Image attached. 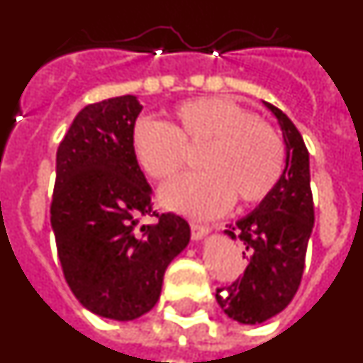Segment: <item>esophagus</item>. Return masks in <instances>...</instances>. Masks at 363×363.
<instances>
[{
    "label": "esophagus",
    "instance_id": "esophagus-1",
    "mask_svg": "<svg viewBox=\"0 0 363 363\" xmlns=\"http://www.w3.org/2000/svg\"><path fill=\"white\" fill-rule=\"evenodd\" d=\"M209 233H211V227L200 225V223H191L192 240H201L203 236H207Z\"/></svg>",
    "mask_w": 363,
    "mask_h": 363
}]
</instances>
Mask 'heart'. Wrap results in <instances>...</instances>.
<instances>
[{"label": "heart", "mask_w": 363, "mask_h": 363, "mask_svg": "<svg viewBox=\"0 0 363 363\" xmlns=\"http://www.w3.org/2000/svg\"><path fill=\"white\" fill-rule=\"evenodd\" d=\"M205 172L174 179L162 191L167 209L194 218L225 213L234 198L258 203L284 174L285 147L278 133L227 98L179 105L169 125L149 118L133 130V152L154 179H171L185 167L189 149H203Z\"/></svg>", "instance_id": "b5f03b06"}]
</instances>
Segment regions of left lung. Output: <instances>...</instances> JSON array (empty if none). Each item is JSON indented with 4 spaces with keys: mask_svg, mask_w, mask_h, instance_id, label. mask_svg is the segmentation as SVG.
I'll list each match as a JSON object with an SVG mask.
<instances>
[{
    "mask_svg": "<svg viewBox=\"0 0 363 363\" xmlns=\"http://www.w3.org/2000/svg\"><path fill=\"white\" fill-rule=\"evenodd\" d=\"M285 143V169L277 187L252 213L225 230L245 245L243 277L216 291L221 311L240 323H262L289 306L300 287L307 243L314 225L309 152L293 121L274 105Z\"/></svg>",
    "mask_w": 363,
    "mask_h": 363,
    "instance_id": "left-lung-1",
    "label": "left lung"
}]
</instances>
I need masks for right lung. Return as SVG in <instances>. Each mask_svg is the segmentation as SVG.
<instances>
[{"label":"right lung","mask_w":363,"mask_h":363,"mask_svg":"<svg viewBox=\"0 0 363 363\" xmlns=\"http://www.w3.org/2000/svg\"><path fill=\"white\" fill-rule=\"evenodd\" d=\"M142 108L130 94L86 105L56 154L50 223L63 274L85 309L118 322L156 306L165 269L191 240L184 218L152 211L133 152ZM140 216L159 221L140 226Z\"/></svg>","instance_id":"1"}]
</instances>
